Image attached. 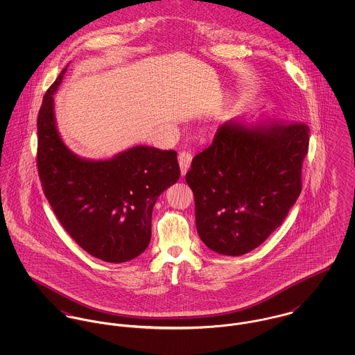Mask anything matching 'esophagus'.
Instances as JSON below:
<instances>
[{"label":"esophagus","mask_w":355,"mask_h":355,"mask_svg":"<svg viewBox=\"0 0 355 355\" xmlns=\"http://www.w3.org/2000/svg\"><path fill=\"white\" fill-rule=\"evenodd\" d=\"M191 159H193L191 153L182 152L179 154V166H180V173H182V176H184V175L187 173V171L190 169Z\"/></svg>","instance_id":"esophagus-1"}]
</instances>
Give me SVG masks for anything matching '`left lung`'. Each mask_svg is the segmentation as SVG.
Instances as JSON below:
<instances>
[{
    "instance_id": "8db88e82",
    "label": "left lung",
    "mask_w": 355,
    "mask_h": 355,
    "mask_svg": "<svg viewBox=\"0 0 355 355\" xmlns=\"http://www.w3.org/2000/svg\"><path fill=\"white\" fill-rule=\"evenodd\" d=\"M307 148L309 127L300 121L231 119L220 125L186 175L203 243L230 257L263 243L300 197Z\"/></svg>"
}]
</instances>
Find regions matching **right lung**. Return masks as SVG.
<instances>
[{
    "label": "right lung",
    "instance_id": "add662e5",
    "mask_svg": "<svg viewBox=\"0 0 355 355\" xmlns=\"http://www.w3.org/2000/svg\"><path fill=\"white\" fill-rule=\"evenodd\" d=\"M67 68L46 92L38 114L41 183L57 218L85 252L106 262H127L150 243L153 207L180 176L178 155L145 145L109 159L72 152L58 132L53 98Z\"/></svg>",
    "mask_w": 355,
    "mask_h": 355
}]
</instances>
